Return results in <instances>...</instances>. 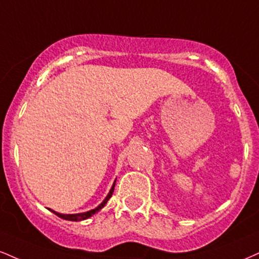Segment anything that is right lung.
Instances as JSON below:
<instances>
[{
	"label": "right lung",
	"instance_id": "add662e5",
	"mask_svg": "<svg viewBox=\"0 0 259 259\" xmlns=\"http://www.w3.org/2000/svg\"><path fill=\"white\" fill-rule=\"evenodd\" d=\"M114 186H116V181L113 182V185H112L110 192H108L107 197H106L104 200H102L101 204L99 205V206H96L95 208H93V210H89L87 211V212H80V213H60V212H57V211L54 210H51L53 213L57 214L58 217H60V219L62 220H66V221H74V222H78V221H83V220H87L89 219V217H92L93 214H95L96 212H99L100 210H101L102 207L105 206L106 204H107L108 199H110L112 197V194H113V191H114Z\"/></svg>",
	"mask_w": 259,
	"mask_h": 259
}]
</instances>
